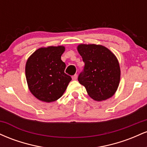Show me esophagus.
Instances as JSON below:
<instances>
[{
  "label": "esophagus",
  "instance_id": "34e87169",
  "mask_svg": "<svg viewBox=\"0 0 147 147\" xmlns=\"http://www.w3.org/2000/svg\"><path fill=\"white\" fill-rule=\"evenodd\" d=\"M72 79H73V80H76V79H77V74H75V75L72 76Z\"/></svg>",
  "mask_w": 147,
  "mask_h": 147
}]
</instances>
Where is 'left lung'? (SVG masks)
Segmentation results:
<instances>
[{
	"label": "left lung",
	"instance_id": "left-lung-1",
	"mask_svg": "<svg viewBox=\"0 0 147 147\" xmlns=\"http://www.w3.org/2000/svg\"><path fill=\"white\" fill-rule=\"evenodd\" d=\"M85 63L78 81L85 86L91 98L103 101L117 90L120 80V68L115 55L106 47L95 44H80L77 47Z\"/></svg>",
	"mask_w": 147,
	"mask_h": 147
}]
</instances>
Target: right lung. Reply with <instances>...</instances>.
<instances>
[{"mask_svg": "<svg viewBox=\"0 0 147 147\" xmlns=\"http://www.w3.org/2000/svg\"><path fill=\"white\" fill-rule=\"evenodd\" d=\"M65 48L50 46L36 50L25 65V77L32 94L45 102H55L66 90L70 76L65 73V63L61 59Z\"/></svg>", "mask_w": 147, "mask_h": 147, "instance_id": "1", "label": "right lung"}]
</instances>
